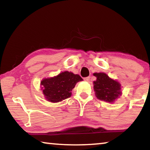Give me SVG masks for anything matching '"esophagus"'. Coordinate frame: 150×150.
Instances as JSON below:
<instances>
[{
  "mask_svg": "<svg viewBox=\"0 0 150 150\" xmlns=\"http://www.w3.org/2000/svg\"><path fill=\"white\" fill-rule=\"evenodd\" d=\"M84 80L85 81H87V82H89L90 81V77H85L84 78Z\"/></svg>",
  "mask_w": 150,
  "mask_h": 150,
  "instance_id": "34e87169",
  "label": "esophagus"
}]
</instances>
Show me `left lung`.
I'll use <instances>...</instances> for the list:
<instances>
[{"label":"left lung","mask_w":150,"mask_h":150,"mask_svg":"<svg viewBox=\"0 0 150 150\" xmlns=\"http://www.w3.org/2000/svg\"><path fill=\"white\" fill-rule=\"evenodd\" d=\"M97 79L93 81L96 96L99 100L113 103L122 94L121 84L105 73H95Z\"/></svg>","instance_id":"1"}]
</instances>
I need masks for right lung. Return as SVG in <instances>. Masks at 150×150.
<instances>
[{"mask_svg":"<svg viewBox=\"0 0 150 150\" xmlns=\"http://www.w3.org/2000/svg\"><path fill=\"white\" fill-rule=\"evenodd\" d=\"M83 79L79 75L63 71L53 77L45 78L41 81V91L49 102L57 103L71 96V91L76 83Z\"/></svg>","mask_w":150,"mask_h":150,"instance_id":"obj_1","label":"right lung"}]
</instances>
